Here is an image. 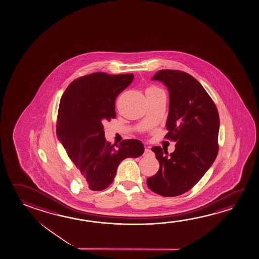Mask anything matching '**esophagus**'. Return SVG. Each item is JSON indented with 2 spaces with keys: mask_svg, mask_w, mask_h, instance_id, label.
I'll return each instance as SVG.
<instances>
[{
  "mask_svg": "<svg viewBox=\"0 0 259 259\" xmlns=\"http://www.w3.org/2000/svg\"><path fill=\"white\" fill-rule=\"evenodd\" d=\"M152 153V151H151V149H149V148H146L144 150V155L145 156H147V155H149V154Z\"/></svg>",
  "mask_w": 259,
  "mask_h": 259,
  "instance_id": "esophagus-1",
  "label": "esophagus"
}]
</instances>
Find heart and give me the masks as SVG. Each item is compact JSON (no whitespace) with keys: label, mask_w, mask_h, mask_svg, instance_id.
<instances>
[{"label":"heart","mask_w":259,"mask_h":259,"mask_svg":"<svg viewBox=\"0 0 259 259\" xmlns=\"http://www.w3.org/2000/svg\"><path fill=\"white\" fill-rule=\"evenodd\" d=\"M157 91H160V89L157 88V87H154V86H151V87H149V88L146 89V94H148V93H150V92H157Z\"/></svg>","instance_id":"b5f03b06"}]
</instances>
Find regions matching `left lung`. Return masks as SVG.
I'll return each mask as SVG.
<instances>
[{
    "label": "left lung",
    "instance_id": "1",
    "mask_svg": "<svg viewBox=\"0 0 259 259\" xmlns=\"http://www.w3.org/2000/svg\"><path fill=\"white\" fill-rule=\"evenodd\" d=\"M152 79L162 81L168 89L165 139L175 141L176 149L169 156L158 146L151 149L159 169L147 180V185L160 196L177 197L192 189L215 161L220 116L206 90L189 73L161 70Z\"/></svg>",
    "mask_w": 259,
    "mask_h": 259
}]
</instances>
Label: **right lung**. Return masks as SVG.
Segmentation results:
<instances>
[{
    "label": "right lung",
    "mask_w": 259,
    "mask_h": 259,
    "mask_svg": "<svg viewBox=\"0 0 259 259\" xmlns=\"http://www.w3.org/2000/svg\"><path fill=\"white\" fill-rule=\"evenodd\" d=\"M133 78L132 73L94 72L74 79L62 94L58 139L93 191L107 189L113 182L123 159L138 158L144 152L139 140H125L115 149L104 137L103 122L116 118V99Z\"/></svg>",
    "instance_id": "add662e5"
}]
</instances>
